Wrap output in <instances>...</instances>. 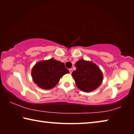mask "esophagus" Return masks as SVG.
<instances>
[{
    "instance_id": "obj_1",
    "label": "esophagus",
    "mask_w": 134,
    "mask_h": 134,
    "mask_svg": "<svg viewBox=\"0 0 134 134\" xmlns=\"http://www.w3.org/2000/svg\"><path fill=\"white\" fill-rule=\"evenodd\" d=\"M69 71H70V73H71V72H72V69H69Z\"/></svg>"
}]
</instances>
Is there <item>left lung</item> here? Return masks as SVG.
<instances>
[{"instance_id": "obj_1", "label": "left lung", "mask_w": 134, "mask_h": 134, "mask_svg": "<svg viewBox=\"0 0 134 134\" xmlns=\"http://www.w3.org/2000/svg\"><path fill=\"white\" fill-rule=\"evenodd\" d=\"M76 70L72 72L77 87L81 91L89 92L96 89L103 81L102 72L92 62L80 60L76 63Z\"/></svg>"}]
</instances>
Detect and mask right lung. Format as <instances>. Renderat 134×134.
I'll use <instances>...</instances> for the list:
<instances>
[{
    "instance_id": "add662e5",
    "label": "right lung",
    "mask_w": 134,
    "mask_h": 134,
    "mask_svg": "<svg viewBox=\"0 0 134 134\" xmlns=\"http://www.w3.org/2000/svg\"><path fill=\"white\" fill-rule=\"evenodd\" d=\"M69 73L64 64L51 58L37 63L32 70L34 82L43 89H51L58 83L60 78Z\"/></svg>"
}]
</instances>
